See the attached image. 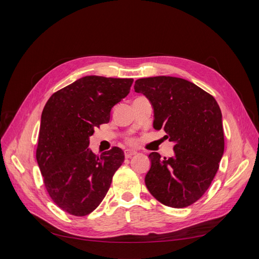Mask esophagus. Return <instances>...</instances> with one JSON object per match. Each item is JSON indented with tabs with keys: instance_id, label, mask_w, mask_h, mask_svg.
I'll return each mask as SVG.
<instances>
[{
	"instance_id": "obj_1",
	"label": "esophagus",
	"mask_w": 259,
	"mask_h": 259,
	"mask_svg": "<svg viewBox=\"0 0 259 259\" xmlns=\"http://www.w3.org/2000/svg\"><path fill=\"white\" fill-rule=\"evenodd\" d=\"M124 154H125V158H126V159H130V158H132L133 155L137 154V152H136V151H134V150H132V149H127V150H125V151H124Z\"/></svg>"
}]
</instances>
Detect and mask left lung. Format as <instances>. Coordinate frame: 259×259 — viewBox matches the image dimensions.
Returning a JSON list of instances; mask_svg holds the SVG:
<instances>
[{"mask_svg": "<svg viewBox=\"0 0 259 259\" xmlns=\"http://www.w3.org/2000/svg\"><path fill=\"white\" fill-rule=\"evenodd\" d=\"M134 89L150 101L153 127L164 128L166 139L175 144L167 159L158 152L149 154L148 190L164 205L189 206L208 189L223 158L221 108L208 93L180 77H144Z\"/></svg>", "mask_w": 259, "mask_h": 259, "instance_id": "1", "label": "left lung"}]
</instances>
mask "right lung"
I'll return each instance as SVG.
<instances>
[{"mask_svg": "<svg viewBox=\"0 0 259 259\" xmlns=\"http://www.w3.org/2000/svg\"><path fill=\"white\" fill-rule=\"evenodd\" d=\"M133 79L88 75L54 93L42 116L36 161L50 197L62 210L85 216L104 200L124 161L113 147L97 156L89 148L112 108L128 95Z\"/></svg>", "mask_w": 259, "mask_h": 259, "instance_id": "add662e5", "label": "right lung"}]
</instances>
